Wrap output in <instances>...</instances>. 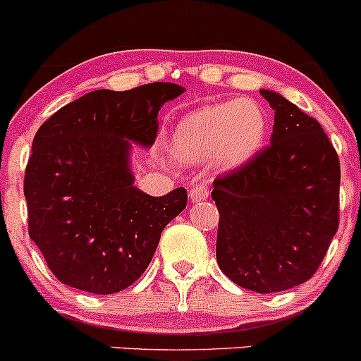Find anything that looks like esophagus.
I'll list each match as a JSON object with an SVG mask.
<instances>
[{
  "label": "esophagus",
  "instance_id": "esophagus-1",
  "mask_svg": "<svg viewBox=\"0 0 361 361\" xmlns=\"http://www.w3.org/2000/svg\"><path fill=\"white\" fill-rule=\"evenodd\" d=\"M208 195H209V188L206 187V185L197 183L195 187H192L190 201L192 202H201V201H204V199H208Z\"/></svg>",
  "mask_w": 361,
  "mask_h": 361
}]
</instances>
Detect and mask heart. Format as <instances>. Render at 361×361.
<instances>
[{
  "label": "heart",
  "mask_w": 361,
  "mask_h": 361,
  "mask_svg": "<svg viewBox=\"0 0 361 361\" xmlns=\"http://www.w3.org/2000/svg\"><path fill=\"white\" fill-rule=\"evenodd\" d=\"M266 127L264 109L255 100L212 104L181 118L174 130V152L187 162L213 157L220 167L233 169L261 149Z\"/></svg>",
  "instance_id": "heart-1"
}]
</instances>
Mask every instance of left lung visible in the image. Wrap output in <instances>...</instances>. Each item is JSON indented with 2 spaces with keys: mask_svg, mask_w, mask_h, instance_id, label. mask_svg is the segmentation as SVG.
Wrapping results in <instances>:
<instances>
[{
  "mask_svg": "<svg viewBox=\"0 0 361 361\" xmlns=\"http://www.w3.org/2000/svg\"><path fill=\"white\" fill-rule=\"evenodd\" d=\"M275 111L271 145L213 181L216 262L240 288L268 295L309 281L338 229L341 162L314 118L261 90Z\"/></svg>",
  "mask_w": 361,
  "mask_h": 361,
  "instance_id": "8db88e82",
  "label": "left lung"
}]
</instances>
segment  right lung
Instances as JSON below:
<instances>
[{
  "instance_id": "right-lung-1",
  "label": "right lung",
  "mask_w": 361,
  "mask_h": 361,
  "mask_svg": "<svg viewBox=\"0 0 361 361\" xmlns=\"http://www.w3.org/2000/svg\"><path fill=\"white\" fill-rule=\"evenodd\" d=\"M183 92L173 82L97 90L38 128L24 174L27 229L59 282L113 295L145 274L187 190L153 197L135 188L130 141L152 146L160 107Z\"/></svg>"
}]
</instances>
